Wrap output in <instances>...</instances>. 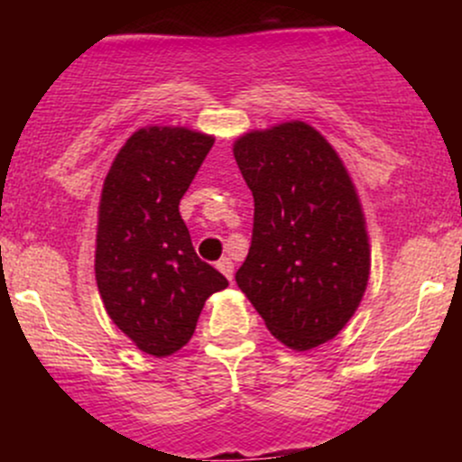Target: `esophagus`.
<instances>
[{
    "label": "esophagus",
    "mask_w": 462,
    "mask_h": 462,
    "mask_svg": "<svg viewBox=\"0 0 462 462\" xmlns=\"http://www.w3.org/2000/svg\"><path fill=\"white\" fill-rule=\"evenodd\" d=\"M217 269H219L227 280H232V275H235V263H232L230 258H221V261H217Z\"/></svg>",
    "instance_id": "1"
}]
</instances>
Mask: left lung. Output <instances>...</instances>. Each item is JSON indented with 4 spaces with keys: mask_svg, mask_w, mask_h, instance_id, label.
Instances as JSON below:
<instances>
[{
    "mask_svg": "<svg viewBox=\"0 0 462 462\" xmlns=\"http://www.w3.org/2000/svg\"><path fill=\"white\" fill-rule=\"evenodd\" d=\"M254 195L252 245L236 284L286 347L330 341L356 312L369 280V236L346 164L304 121L235 141Z\"/></svg>",
    "mask_w": 462,
    "mask_h": 462,
    "instance_id": "left-lung-1",
    "label": "left lung"
}]
</instances>
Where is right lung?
I'll return each mask as SVG.
<instances>
[{"mask_svg": "<svg viewBox=\"0 0 462 462\" xmlns=\"http://www.w3.org/2000/svg\"><path fill=\"white\" fill-rule=\"evenodd\" d=\"M215 139L147 125L115 156L99 199L95 280L110 319L162 358L193 337L204 301L227 280L195 254L180 199Z\"/></svg>", "mask_w": 462, "mask_h": 462, "instance_id": "add662e5", "label": "right lung"}]
</instances>
